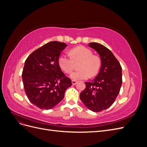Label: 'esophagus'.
Segmentation results:
<instances>
[{
	"instance_id": "esophagus-1",
	"label": "esophagus",
	"mask_w": 147,
	"mask_h": 147,
	"mask_svg": "<svg viewBox=\"0 0 147 147\" xmlns=\"http://www.w3.org/2000/svg\"><path fill=\"white\" fill-rule=\"evenodd\" d=\"M72 83L73 85H75V84H76L77 83V82L75 81V80H72Z\"/></svg>"
}]
</instances>
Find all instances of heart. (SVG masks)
Here are the masks:
<instances>
[{
	"label": "heart",
	"instance_id": "1",
	"mask_svg": "<svg viewBox=\"0 0 147 147\" xmlns=\"http://www.w3.org/2000/svg\"><path fill=\"white\" fill-rule=\"evenodd\" d=\"M69 55L61 56L58 63L64 72L70 74L74 69L75 63L80 62V70L71 74V78L75 80H84L94 77L99 73L101 67L100 58L98 56L92 55L89 48L83 46L75 47L69 51Z\"/></svg>",
	"mask_w": 147,
	"mask_h": 147
}]
</instances>
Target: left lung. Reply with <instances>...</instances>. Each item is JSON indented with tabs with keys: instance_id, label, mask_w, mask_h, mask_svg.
Here are the masks:
<instances>
[{
	"instance_id": "left-lung-1",
	"label": "left lung",
	"mask_w": 147,
	"mask_h": 147,
	"mask_svg": "<svg viewBox=\"0 0 147 147\" xmlns=\"http://www.w3.org/2000/svg\"><path fill=\"white\" fill-rule=\"evenodd\" d=\"M89 46L99 53L101 67L91 82H85L80 99L88 109L99 112L110 107L118 96L122 84V68L107 48L96 42L90 43Z\"/></svg>"
}]
</instances>
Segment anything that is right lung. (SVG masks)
<instances>
[{
    "label": "right lung",
    "instance_id": "right-lung-1",
    "mask_svg": "<svg viewBox=\"0 0 147 147\" xmlns=\"http://www.w3.org/2000/svg\"><path fill=\"white\" fill-rule=\"evenodd\" d=\"M65 43L48 42L33 51L26 59L22 73L28 99L40 109L54 107L63 99L72 81L62 72L58 60Z\"/></svg>",
    "mask_w": 147,
    "mask_h": 147
}]
</instances>
